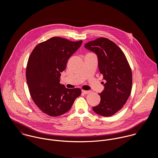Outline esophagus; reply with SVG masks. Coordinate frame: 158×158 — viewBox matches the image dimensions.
Masks as SVG:
<instances>
[{
    "mask_svg": "<svg viewBox=\"0 0 158 158\" xmlns=\"http://www.w3.org/2000/svg\"><path fill=\"white\" fill-rule=\"evenodd\" d=\"M82 92L83 93V94H89V93H90V91L89 90H82Z\"/></svg>",
    "mask_w": 158,
    "mask_h": 158,
    "instance_id": "esophagus-1",
    "label": "esophagus"
}]
</instances>
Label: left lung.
<instances>
[{
	"instance_id": "obj_1",
	"label": "left lung",
	"mask_w": 158,
	"mask_h": 158,
	"mask_svg": "<svg viewBox=\"0 0 158 158\" xmlns=\"http://www.w3.org/2000/svg\"><path fill=\"white\" fill-rule=\"evenodd\" d=\"M85 47L97 54L100 72L106 81L104 90L98 94L100 104L92 110L102 116H112L122 108L130 95L131 69L123 52L109 39H96L86 43Z\"/></svg>"
}]
</instances>
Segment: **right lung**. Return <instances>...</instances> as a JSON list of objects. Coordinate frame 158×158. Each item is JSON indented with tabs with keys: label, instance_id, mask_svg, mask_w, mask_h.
Returning <instances> with one entry per match:
<instances>
[{
	"label": "right lung",
	"instance_id": "add662e5",
	"mask_svg": "<svg viewBox=\"0 0 158 158\" xmlns=\"http://www.w3.org/2000/svg\"><path fill=\"white\" fill-rule=\"evenodd\" d=\"M82 43L53 37L38 44L30 55L26 69L29 92L36 106L49 116L67 113L81 94L80 88L68 89L60 81L69 58Z\"/></svg>",
	"mask_w": 158,
	"mask_h": 158
}]
</instances>
